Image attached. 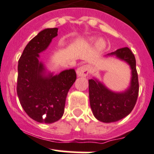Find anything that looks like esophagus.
<instances>
[{
    "label": "esophagus",
    "mask_w": 154,
    "mask_h": 154,
    "mask_svg": "<svg viewBox=\"0 0 154 154\" xmlns=\"http://www.w3.org/2000/svg\"><path fill=\"white\" fill-rule=\"evenodd\" d=\"M90 72V67L88 65H83L77 68V74L79 77H86Z\"/></svg>",
    "instance_id": "obj_1"
}]
</instances>
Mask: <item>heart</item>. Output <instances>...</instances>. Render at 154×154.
Listing matches in <instances>:
<instances>
[{"instance_id":"obj_1","label":"heart","mask_w":154,"mask_h":154,"mask_svg":"<svg viewBox=\"0 0 154 154\" xmlns=\"http://www.w3.org/2000/svg\"><path fill=\"white\" fill-rule=\"evenodd\" d=\"M94 40V38H90V41L91 42H93ZM95 46L97 50L100 51V50H103V48H105V46H106V42H104V40L99 39L98 41H97V42H96Z\"/></svg>"}]
</instances>
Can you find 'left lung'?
Listing matches in <instances>:
<instances>
[{
	"mask_svg": "<svg viewBox=\"0 0 154 154\" xmlns=\"http://www.w3.org/2000/svg\"><path fill=\"white\" fill-rule=\"evenodd\" d=\"M115 55L130 65V86L124 92H113L95 79L88 80L90 106L94 117L105 123L115 122L128 116L134 108L139 95V79L134 54L127 47L107 54Z\"/></svg>",
	"mask_w": 154,
	"mask_h": 154,
	"instance_id": "obj_1",
	"label": "left lung"
}]
</instances>
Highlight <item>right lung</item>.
<instances>
[{
    "label": "right lung",
    "mask_w": 154,
    "mask_h": 154,
    "mask_svg": "<svg viewBox=\"0 0 154 154\" xmlns=\"http://www.w3.org/2000/svg\"><path fill=\"white\" fill-rule=\"evenodd\" d=\"M57 31L48 28L38 32L18 60L17 94L20 103L29 117L39 123H54L61 119L68 92L77 79L74 69L45 76L44 66L38 60V54L48 47Z\"/></svg>",
    "instance_id": "1"
}]
</instances>
